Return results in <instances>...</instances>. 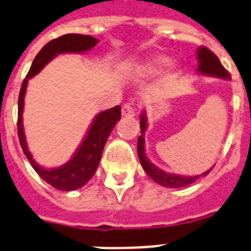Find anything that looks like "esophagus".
<instances>
[{"mask_svg":"<svg viewBox=\"0 0 251 251\" xmlns=\"http://www.w3.org/2000/svg\"><path fill=\"white\" fill-rule=\"evenodd\" d=\"M122 116L126 117V119H130V117H134L135 116V109L132 108V105L130 103H126V104L122 105Z\"/></svg>","mask_w":251,"mask_h":251,"instance_id":"34e87169","label":"esophagus"}]
</instances>
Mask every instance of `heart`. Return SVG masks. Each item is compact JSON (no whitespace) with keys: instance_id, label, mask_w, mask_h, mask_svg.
<instances>
[{"instance_id":"heart-1","label":"heart","mask_w":251,"mask_h":251,"mask_svg":"<svg viewBox=\"0 0 251 251\" xmlns=\"http://www.w3.org/2000/svg\"><path fill=\"white\" fill-rule=\"evenodd\" d=\"M157 62L158 63H165V62H166V60H165V59H158Z\"/></svg>"}]
</instances>
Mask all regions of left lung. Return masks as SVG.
<instances>
[{"label":"left lung","instance_id":"8db88e82","mask_svg":"<svg viewBox=\"0 0 251 251\" xmlns=\"http://www.w3.org/2000/svg\"><path fill=\"white\" fill-rule=\"evenodd\" d=\"M197 59H199V68L197 69H199L200 73L214 77H221V78H229L231 77L229 73L227 72V69L222 66L221 60L218 59L217 55L205 46H201L197 50ZM140 129H142V135L138 138V154H139L140 164L143 166L144 172L150 175L156 183L164 185V187H169V188H180V187H187V185L192 184L193 182H196L197 178L202 176V175L205 176L210 173V170H209V172H205L203 174L196 175V176H183V175L169 174V173L158 169L147 158L146 153H144L143 136L147 129L146 113H142V116H140Z\"/></svg>","mask_w":251,"mask_h":251}]
</instances>
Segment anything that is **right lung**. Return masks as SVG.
Masks as SVG:
<instances>
[{
	"mask_svg": "<svg viewBox=\"0 0 251 251\" xmlns=\"http://www.w3.org/2000/svg\"><path fill=\"white\" fill-rule=\"evenodd\" d=\"M97 44V38L77 33L64 34V36H60V37L48 42L36 55V58L28 71V75L22 83V89L19 93L18 136H19L20 146L23 148V152L25 153L26 158L29 160L30 165L33 166L36 173L44 179L45 182H48L54 188L60 189V191H73V189L81 188L93 178V175L97 172L98 165L100 162L101 153L104 150L108 136L116 126L117 121L121 119V107L116 105L111 109L100 112L95 117L86 138L83 139L82 144L79 146V148L69 162L64 164L60 168L45 169L41 168L40 165L32 158V154L26 148L25 136H24L23 131V117H22L26 83H28V78L36 76L41 69L56 55L63 54V52L87 51V50H91Z\"/></svg>",
	"mask_w": 251,
	"mask_h": 251,
	"instance_id": "right-lung-1",
	"label": "right lung"
}]
</instances>
